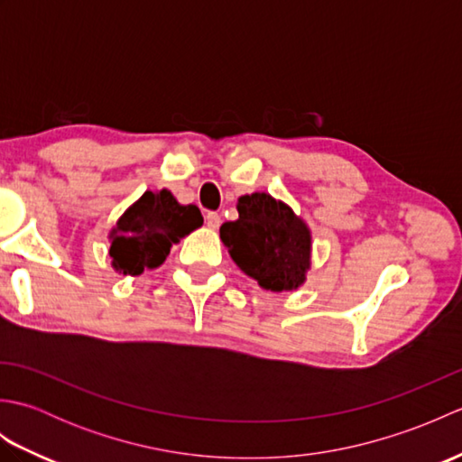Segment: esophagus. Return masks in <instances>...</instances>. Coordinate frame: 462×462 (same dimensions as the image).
I'll list each match as a JSON object with an SVG mask.
<instances>
[{
    "instance_id": "esophagus-1",
    "label": "esophagus",
    "mask_w": 462,
    "mask_h": 462,
    "mask_svg": "<svg viewBox=\"0 0 462 462\" xmlns=\"http://www.w3.org/2000/svg\"><path fill=\"white\" fill-rule=\"evenodd\" d=\"M220 214L218 212H208L206 214V224H208V228H212V230H216L220 226Z\"/></svg>"
}]
</instances>
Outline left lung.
I'll list each match as a JSON object with an SVG mask.
<instances>
[{"instance_id": "obj_1", "label": "left lung", "mask_w": 462, "mask_h": 462, "mask_svg": "<svg viewBox=\"0 0 462 462\" xmlns=\"http://www.w3.org/2000/svg\"><path fill=\"white\" fill-rule=\"evenodd\" d=\"M238 220L220 226L232 260L263 290L291 291L311 266V232L288 204L266 192L238 199Z\"/></svg>"}]
</instances>
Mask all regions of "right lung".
Wrapping results in <instances>:
<instances>
[{
	"instance_id": "right-lung-1",
	"label": "right lung",
	"mask_w": 462,
	"mask_h": 462,
	"mask_svg": "<svg viewBox=\"0 0 462 462\" xmlns=\"http://www.w3.org/2000/svg\"><path fill=\"white\" fill-rule=\"evenodd\" d=\"M199 206L179 204L171 190H146L116 220L109 234L113 268L123 276H139L159 268L172 244L202 226Z\"/></svg>"
}]
</instances>
